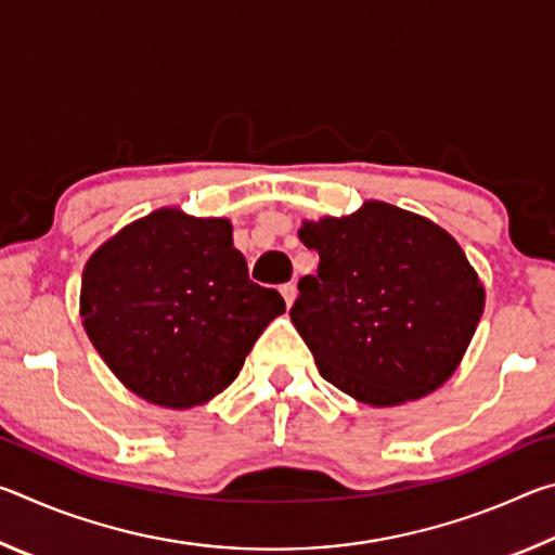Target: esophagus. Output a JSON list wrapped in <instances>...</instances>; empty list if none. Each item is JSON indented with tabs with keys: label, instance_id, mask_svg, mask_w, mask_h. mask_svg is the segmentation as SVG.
Returning a JSON list of instances; mask_svg holds the SVG:
<instances>
[{
	"label": "esophagus",
	"instance_id": "34e87169",
	"mask_svg": "<svg viewBox=\"0 0 555 555\" xmlns=\"http://www.w3.org/2000/svg\"><path fill=\"white\" fill-rule=\"evenodd\" d=\"M281 296H284L286 306H294V300H296V286H294V284H284V286H281Z\"/></svg>",
	"mask_w": 555,
	"mask_h": 555
}]
</instances>
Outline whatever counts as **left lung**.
Here are the masks:
<instances>
[{
    "instance_id": "left-lung-1",
    "label": "left lung",
    "mask_w": 555,
    "mask_h": 555,
    "mask_svg": "<svg viewBox=\"0 0 555 555\" xmlns=\"http://www.w3.org/2000/svg\"><path fill=\"white\" fill-rule=\"evenodd\" d=\"M321 257L291 308L315 367L352 399L397 406L457 370L485 311L465 251L426 218L370 201L350 218L304 222Z\"/></svg>"
}]
</instances>
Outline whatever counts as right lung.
Segmentation results:
<instances>
[{
	"instance_id": "1",
	"label": "right lung",
	"mask_w": 555,
	"mask_h": 555,
	"mask_svg": "<svg viewBox=\"0 0 555 555\" xmlns=\"http://www.w3.org/2000/svg\"><path fill=\"white\" fill-rule=\"evenodd\" d=\"M286 311L249 279L232 224L156 210L90 257L80 315L119 382L158 406H198L237 379L244 357Z\"/></svg>"
}]
</instances>
